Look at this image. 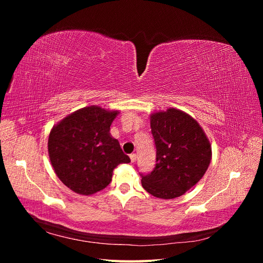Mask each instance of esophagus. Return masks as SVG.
I'll use <instances>...</instances> for the list:
<instances>
[{"label":"esophagus","instance_id":"34e87169","mask_svg":"<svg viewBox=\"0 0 263 263\" xmlns=\"http://www.w3.org/2000/svg\"><path fill=\"white\" fill-rule=\"evenodd\" d=\"M136 160H137V155L136 154H132L130 155V161L135 162Z\"/></svg>","mask_w":263,"mask_h":263}]
</instances>
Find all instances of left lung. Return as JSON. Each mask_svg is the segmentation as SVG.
Here are the masks:
<instances>
[{
	"mask_svg": "<svg viewBox=\"0 0 263 263\" xmlns=\"http://www.w3.org/2000/svg\"><path fill=\"white\" fill-rule=\"evenodd\" d=\"M150 127L157 163L153 172L141 174V185L162 200L179 197L208 170L212 159L210 140L192 116L173 107L151 114Z\"/></svg>",
	"mask_w": 263,
	"mask_h": 263,
	"instance_id": "8db88e82",
	"label": "left lung"
}]
</instances>
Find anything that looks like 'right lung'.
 Here are the masks:
<instances>
[{"label": "right lung", "instance_id": "right-lung-1", "mask_svg": "<svg viewBox=\"0 0 263 263\" xmlns=\"http://www.w3.org/2000/svg\"><path fill=\"white\" fill-rule=\"evenodd\" d=\"M118 110L87 106L76 110L52 127L48 154L60 181L73 192L91 195L105 189L118 164L130 162L110 125Z\"/></svg>", "mask_w": 263, "mask_h": 263}]
</instances>
